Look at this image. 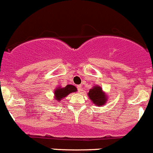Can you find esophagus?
<instances>
[{"instance_id":"34e87169","label":"esophagus","mask_w":153,"mask_h":153,"mask_svg":"<svg viewBox=\"0 0 153 153\" xmlns=\"http://www.w3.org/2000/svg\"><path fill=\"white\" fill-rule=\"evenodd\" d=\"M77 89H78V91L79 92H81L82 91V85H77Z\"/></svg>"}]
</instances>
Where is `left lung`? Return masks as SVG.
I'll return each instance as SVG.
<instances>
[{"label": "left lung", "instance_id": "8db88e82", "mask_svg": "<svg viewBox=\"0 0 153 153\" xmlns=\"http://www.w3.org/2000/svg\"><path fill=\"white\" fill-rule=\"evenodd\" d=\"M88 96L92 102L97 106L105 105L108 100L106 93L102 91V88L100 85H94L92 87V88L89 90Z\"/></svg>", "mask_w": 153, "mask_h": 153}]
</instances>
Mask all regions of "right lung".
I'll use <instances>...</instances> for the list:
<instances>
[{
	"label": "right lung",
	"instance_id": "right-lung-1",
	"mask_svg": "<svg viewBox=\"0 0 153 153\" xmlns=\"http://www.w3.org/2000/svg\"><path fill=\"white\" fill-rule=\"evenodd\" d=\"M77 91V88L73 85H67L65 87L58 86L54 91V99L60 102L62 99L68 96L69 94Z\"/></svg>",
	"mask_w": 153,
	"mask_h": 153
}]
</instances>
